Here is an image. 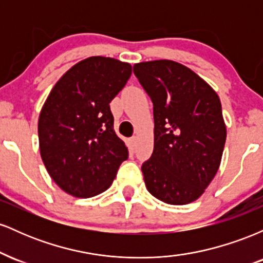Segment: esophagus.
I'll list each match as a JSON object with an SVG mask.
<instances>
[{
  "label": "esophagus",
  "mask_w": 263,
  "mask_h": 263,
  "mask_svg": "<svg viewBox=\"0 0 263 263\" xmlns=\"http://www.w3.org/2000/svg\"><path fill=\"white\" fill-rule=\"evenodd\" d=\"M137 142H138V140H137V137H136V136H134V137L129 140V144H131L132 148H136V147H137Z\"/></svg>",
  "instance_id": "esophagus-1"
}]
</instances>
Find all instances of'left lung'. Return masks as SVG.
I'll return each instance as SVG.
<instances>
[{
  "instance_id": "8db88e82",
  "label": "left lung",
  "mask_w": 263,
  "mask_h": 263,
  "mask_svg": "<svg viewBox=\"0 0 263 263\" xmlns=\"http://www.w3.org/2000/svg\"><path fill=\"white\" fill-rule=\"evenodd\" d=\"M134 73L153 102L155 147L141 167L147 189L167 204L192 203L221 162L226 126L218 93L173 60L138 63Z\"/></svg>"
}]
</instances>
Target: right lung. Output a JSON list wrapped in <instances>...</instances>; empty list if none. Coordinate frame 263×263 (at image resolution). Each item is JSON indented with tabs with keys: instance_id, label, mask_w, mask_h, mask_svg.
<instances>
[{
	"instance_id": "add662e5",
	"label": "right lung",
	"mask_w": 263,
	"mask_h": 263,
	"mask_svg": "<svg viewBox=\"0 0 263 263\" xmlns=\"http://www.w3.org/2000/svg\"><path fill=\"white\" fill-rule=\"evenodd\" d=\"M131 73L128 63L90 57L60 78L42 107V159L57 185L73 197L105 192L128 158L127 147L114 129L110 102Z\"/></svg>"
}]
</instances>
